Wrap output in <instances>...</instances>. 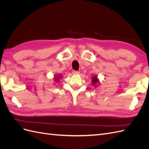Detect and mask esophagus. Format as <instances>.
Segmentation results:
<instances>
[{
	"mask_svg": "<svg viewBox=\"0 0 149 149\" xmlns=\"http://www.w3.org/2000/svg\"><path fill=\"white\" fill-rule=\"evenodd\" d=\"M72 73H73V74H78L79 73V71H75V70H74V71H73V72H72Z\"/></svg>",
	"mask_w": 149,
	"mask_h": 149,
	"instance_id": "obj_1",
	"label": "esophagus"
}]
</instances>
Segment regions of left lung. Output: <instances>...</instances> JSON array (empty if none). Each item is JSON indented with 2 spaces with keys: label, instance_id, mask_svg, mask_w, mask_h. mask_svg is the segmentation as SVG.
<instances>
[{
  "label": "left lung",
  "instance_id": "obj_1",
  "mask_svg": "<svg viewBox=\"0 0 149 149\" xmlns=\"http://www.w3.org/2000/svg\"><path fill=\"white\" fill-rule=\"evenodd\" d=\"M91 82H92V84L93 86H96V83H99V79H97V77L96 76H93V78H92V80H91Z\"/></svg>",
  "mask_w": 149,
  "mask_h": 149
}]
</instances>
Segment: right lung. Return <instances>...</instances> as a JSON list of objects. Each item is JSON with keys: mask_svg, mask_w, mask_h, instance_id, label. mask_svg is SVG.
<instances>
[{"mask_svg": "<svg viewBox=\"0 0 149 149\" xmlns=\"http://www.w3.org/2000/svg\"><path fill=\"white\" fill-rule=\"evenodd\" d=\"M61 78V75H56L55 76V78H54V81H55L56 82H58V80H59Z\"/></svg>", "mask_w": 149, "mask_h": 149, "instance_id": "add662e5", "label": "right lung"}]
</instances>
